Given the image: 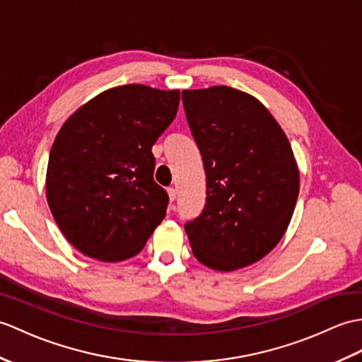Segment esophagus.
<instances>
[{
    "label": "esophagus",
    "mask_w": 362,
    "mask_h": 362,
    "mask_svg": "<svg viewBox=\"0 0 362 362\" xmlns=\"http://www.w3.org/2000/svg\"><path fill=\"white\" fill-rule=\"evenodd\" d=\"M168 196H170V202H174L175 199H177V189L175 188H168Z\"/></svg>",
    "instance_id": "1"
}]
</instances>
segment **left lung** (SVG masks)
<instances>
[{
    "instance_id": "obj_1",
    "label": "left lung",
    "mask_w": 362,
    "mask_h": 362,
    "mask_svg": "<svg viewBox=\"0 0 362 362\" xmlns=\"http://www.w3.org/2000/svg\"><path fill=\"white\" fill-rule=\"evenodd\" d=\"M182 100L206 173L204 213L185 225L192 255L213 270H239L287 231L299 194L296 158L279 123L247 92L185 89Z\"/></svg>"
}]
</instances>
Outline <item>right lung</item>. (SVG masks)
Here are the masks:
<instances>
[{"label":"right lung","mask_w":362,"mask_h":362,"mask_svg":"<svg viewBox=\"0 0 362 362\" xmlns=\"http://www.w3.org/2000/svg\"><path fill=\"white\" fill-rule=\"evenodd\" d=\"M180 90L124 85L80 106L58 131L46 197L64 238L88 257L139 255L166 214L151 153L177 114Z\"/></svg>","instance_id":"1"}]
</instances>
